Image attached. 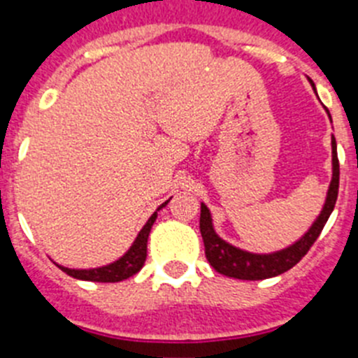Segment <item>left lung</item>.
<instances>
[{
  "label": "left lung",
  "instance_id": "left-lung-1",
  "mask_svg": "<svg viewBox=\"0 0 358 358\" xmlns=\"http://www.w3.org/2000/svg\"><path fill=\"white\" fill-rule=\"evenodd\" d=\"M310 84L315 90L314 82L310 80ZM337 194H339V159H337V143H335V138L331 134V181L328 186L327 201H324V206H322L319 217L315 218L314 224L310 226L305 235L297 242H294L292 245L276 252L260 255V252L243 251V249L231 245L229 242L217 235L210 210L204 202H201V235L204 240L208 262L217 273L227 278H236V280H267V278L287 273L310 251L317 236L321 235L322 227H324L335 208Z\"/></svg>",
  "mask_w": 358,
  "mask_h": 358
}]
</instances>
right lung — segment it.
I'll list each match as a JSON object with an SVG mask.
<instances>
[{"mask_svg":"<svg viewBox=\"0 0 358 358\" xmlns=\"http://www.w3.org/2000/svg\"><path fill=\"white\" fill-rule=\"evenodd\" d=\"M169 204V201L163 202L159 208H157L152 217L148 218L147 224L141 227V231L138 233L136 240L132 242V245L129 248V251L118 258L116 262L109 265H103V267H96V268H68L62 267V265L57 264V267L64 271L66 274H69L71 278H77V280H84V281H98V283H116V281H123L127 280V278L134 276L136 273H140L141 267L145 265V260H147V240L148 235H150V229L154 226L157 218V211L161 208H164Z\"/></svg>","mask_w":358,"mask_h":358,"instance_id":"1","label":"right lung"}]
</instances>
